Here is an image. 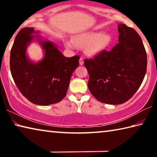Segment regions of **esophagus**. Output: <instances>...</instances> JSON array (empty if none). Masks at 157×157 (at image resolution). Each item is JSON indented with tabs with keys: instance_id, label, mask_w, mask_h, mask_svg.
<instances>
[{
	"instance_id": "1",
	"label": "esophagus",
	"mask_w": 157,
	"mask_h": 157,
	"mask_svg": "<svg viewBox=\"0 0 157 157\" xmlns=\"http://www.w3.org/2000/svg\"><path fill=\"white\" fill-rule=\"evenodd\" d=\"M79 65H81V66L84 64V61H83V59H82V57H80V59H79Z\"/></svg>"
}]
</instances>
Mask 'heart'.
Wrapping results in <instances>:
<instances>
[{
  "instance_id": "obj_1",
  "label": "heart",
  "mask_w": 157,
  "mask_h": 157,
  "mask_svg": "<svg viewBox=\"0 0 157 157\" xmlns=\"http://www.w3.org/2000/svg\"><path fill=\"white\" fill-rule=\"evenodd\" d=\"M109 34L89 31L76 34L71 40L65 41L66 46L74 49L77 47L84 48L85 52L89 56L94 57L100 54L111 44Z\"/></svg>"
}]
</instances>
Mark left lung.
I'll use <instances>...</instances> for the list:
<instances>
[{"instance_id": "8db88e82", "label": "left lung", "mask_w": 157, "mask_h": 157, "mask_svg": "<svg viewBox=\"0 0 157 157\" xmlns=\"http://www.w3.org/2000/svg\"><path fill=\"white\" fill-rule=\"evenodd\" d=\"M119 43L93 59H85L88 87L101 102L121 105L139 89L147 71V54L139 34L125 24L118 25Z\"/></svg>"}]
</instances>
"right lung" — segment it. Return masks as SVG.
<instances>
[{
    "label": "right lung",
    "mask_w": 157,
    "mask_h": 157,
    "mask_svg": "<svg viewBox=\"0 0 157 157\" xmlns=\"http://www.w3.org/2000/svg\"><path fill=\"white\" fill-rule=\"evenodd\" d=\"M39 32L24 28L18 32L10 53V71L14 83L24 97L35 105L46 106L59 102L66 96L79 57H66L52 42L37 41L44 50V57L34 63L26 55L28 45Z\"/></svg>",
    "instance_id": "obj_1"
}]
</instances>
